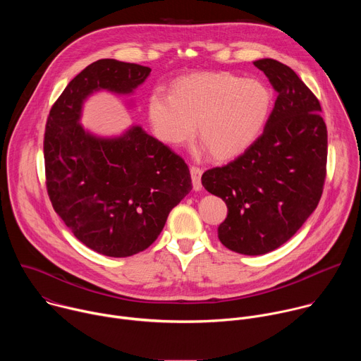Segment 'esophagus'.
I'll return each mask as SVG.
<instances>
[{
    "label": "esophagus",
    "mask_w": 361,
    "mask_h": 361,
    "mask_svg": "<svg viewBox=\"0 0 361 361\" xmlns=\"http://www.w3.org/2000/svg\"><path fill=\"white\" fill-rule=\"evenodd\" d=\"M190 173H191V180H192V187L194 190H200L201 188V176H202V170L197 166H191L190 167Z\"/></svg>",
    "instance_id": "obj_1"
}]
</instances>
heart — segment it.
<instances>
[{"label":"heart","instance_id":"heart-1","mask_svg":"<svg viewBox=\"0 0 361 361\" xmlns=\"http://www.w3.org/2000/svg\"><path fill=\"white\" fill-rule=\"evenodd\" d=\"M271 92L259 80L230 73L183 77L170 94L154 90L147 99L148 121L163 142L180 147L197 133L219 160L233 159L260 134Z\"/></svg>","mask_w":361,"mask_h":361}]
</instances>
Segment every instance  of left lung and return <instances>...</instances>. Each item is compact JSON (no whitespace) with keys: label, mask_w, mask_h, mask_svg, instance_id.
<instances>
[{"label":"left lung","mask_w":361,"mask_h":361,"mask_svg":"<svg viewBox=\"0 0 361 361\" xmlns=\"http://www.w3.org/2000/svg\"><path fill=\"white\" fill-rule=\"evenodd\" d=\"M254 66L279 94L264 131L234 161L201 177L204 188L227 204L220 241L245 255L270 252L297 233L322 198L327 164L317 97L280 61Z\"/></svg>","instance_id":"8db88e82"}]
</instances>
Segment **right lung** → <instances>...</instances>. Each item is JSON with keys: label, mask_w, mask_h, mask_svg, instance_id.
<instances>
[{"label": "right lung", "mask_w": 361, "mask_h": 361, "mask_svg": "<svg viewBox=\"0 0 361 361\" xmlns=\"http://www.w3.org/2000/svg\"><path fill=\"white\" fill-rule=\"evenodd\" d=\"M149 73V67L113 59L90 64L68 82L45 126L51 204L82 244L109 257L148 248L192 188L184 160L140 126L106 138L80 124L82 104L92 92L131 94Z\"/></svg>", "instance_id": "obj_1"}]
</instances>
